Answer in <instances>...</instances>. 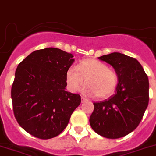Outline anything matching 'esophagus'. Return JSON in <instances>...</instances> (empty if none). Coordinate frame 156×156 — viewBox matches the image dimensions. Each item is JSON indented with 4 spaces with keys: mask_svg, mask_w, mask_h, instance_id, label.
Segmentation results:
<instances>
[{
    "mask_svg": "<svg viewBox=\"0 0 156 156\" xmlns=\"http://www.w3.org/2000/svg\"><path fill=\"white\" fill-rule=\"evenodd\" d=\"M81 102H85V101H87V98H85V97H81Z\"/></svg>",
    "mask_w": 156,
    "mask_h": 156,
    "instance_id": "1",
    "label": "esophagus"
}]
</instances>
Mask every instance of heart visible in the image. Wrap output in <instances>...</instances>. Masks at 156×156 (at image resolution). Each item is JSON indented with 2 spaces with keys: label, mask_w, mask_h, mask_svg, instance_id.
Returning a JSON list of instances; mask_svg holds the SVG:
<instances>
[{
  "label": "heart",
  "mask_w": 156,
  "mask_h": 156,
  "mask_svg": "<svg viewBox=\"0 0 156 156\" xmlns=\"http://www.w3.org/2000/svg\"><path fill=\"white\" fill-rule=\"evenodd\" d=\"M67 88L76 92L85 81L82 91L105 99L114 94L118 86L117 74L106 64L95 59H83L77 66H71L66 72Z\"/></svg>",
  "instance_id": "heart-1"
}]
</instances>
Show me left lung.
<instances>
[{"label":"left lung","mask_w":156,"mask_h":156,"mask_svg":"<svg viewBox=\"0 0 156 156\" xmlns=\"http://www.w3.org/2000/svg\"><path fill=\"white\" fill-rule=\"evenodd\" d=\"M98 58L114 68L119 83L114 95L94 103L90 125L103 137L119 139L133 132L143 117L149 99L148 78L132 57L113 52Z\"/></svg>","instance_id":"8db88e82"}]
</instances>
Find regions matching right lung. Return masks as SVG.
<instances>
[{"mask_svg":"<svg viewBox=\"0 0 156 156\" xmlns=\"http://www.w3.org/2000/svg\"><path fill=\"white\" fill-rule=\"evenodd\" d=\"M72 54L55 48L37 50L19 64L11 88L18 124L31 135L48 139L62 133L81 96L65 91Z\"/></svg>","mask_w":156,"mask_h":156,"instance_id":"1","label":"right lung"}]
</instances>
